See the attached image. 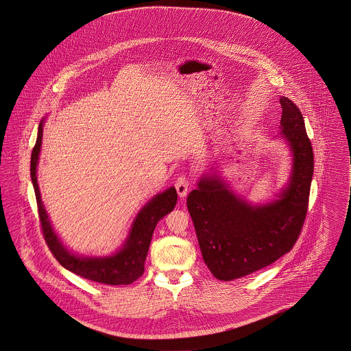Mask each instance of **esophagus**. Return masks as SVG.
Segmentation results:
<instances>
[{"label":"esophagus","instance_id":"1","mask_svg":"<svg viewBox=\"0 0 351 351\" xmlns=\"http://www.w3.org/2000/svg\"><path fill=\"white\" fill-rule=\"evenodd\" d=\"M175 189L178 191V195L180 198H184L189 193V189H190V180L186 176H179L175 180Z\"/></svg>","mask_w":351,"mask_h":351}]
</instances>
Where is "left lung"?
Masks as SVG:
<instances>
[{
	"instance_id": "8db88e82",
	"label": "left lung",
	"mask_w": 351,
	"mask_h": 351,
	"mask_svg": "<svg viewBox=\"0 0 351 351\" xmlns=\"http://www.w3.org/2000/svg\"><path fill=\"white\" fill-rule=\"evenodd\" d=\"M280 103V138L289 146L291 169L276 198L254 205L236 195L214 168L187 198L204 261L217 280L241 278L274 263L293 248L302 229L313 152L298 107L283 96Z\"/></svg>"
}]
</instances>
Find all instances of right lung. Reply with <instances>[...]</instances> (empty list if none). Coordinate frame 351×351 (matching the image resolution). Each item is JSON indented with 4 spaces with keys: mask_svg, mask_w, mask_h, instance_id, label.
I'll return each instance as SVG.
<instances>
[{
    "mask_svg": "<svg viewBox=\"0 0 351 351\" xmlns=\"http://www.w3.org/2000/svg\"><path fill=\"white\" fill-rule=\"evenodd\" d=\"M43 126L45 118L39 123L38 138L31 154V180L35 190L43 234L50 251L53 252V255L61 266H64L66 270L82 278L106 285L133 283L143 274L145 259L157 222L169 211L173 210L176 206L178 194L175 187H169L165 191L156 194L150 201L146 202L145 206H142V209L138 211L132 223V228L125 243L117 252L108 256L77 255L71 252V250L61 241L58 234L54 232L49 214L42 202L36 178V168L42 147Z\"/></svg>",
    "mask_w": 351,
    "mask_h": 351,
    "instance_id": "right-lung-1",
    "label": "right lung"
}]
</instances>
